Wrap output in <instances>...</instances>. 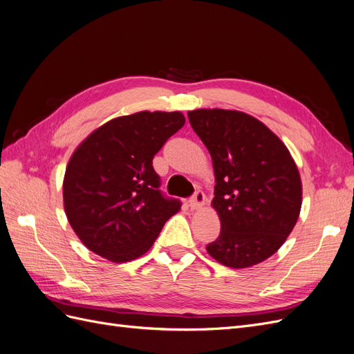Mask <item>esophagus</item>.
<instances>
[{
	"label": "esophagus",
	"mask_w": 354,
	"mask_h": 354,
	"mask_svg": "<svg viewBox=\"0 0 354 354\" xmlns=\"http://www.w3.org/2000/svg\"><path fill=\"white\" fill-rule=\"evenodd\" d=\"M203 202H205V195H203L202 190H196L194 196H192L189 201L192 209H199L203 205Z\"/></svg>",
	"instance_id": "obj_1"
}]
</instances>
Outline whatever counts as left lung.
<instances>
[{
	"label": "left lung",
	"mask_w": 354,
	"mask_h": 354,
	"mask_svg": "<svg viewBox=\"0 0 354 354\" xmlns=\"http://www.w3.org/2000/svg\"><path fill=\"white\" fill-rule=\"evenodd\" d=\"M212 158V207L221 230L207 245L214 260L245 269L269 259L292 232L301 209V178L281 138L239 111L187 112Z\"/></svg>",
	"instance_id": "1"
}]
</instances>
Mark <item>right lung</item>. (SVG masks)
Listing matches in <instances>:
<instances>
[{
    "instance_id": "add662e5",
    "label": "right lung",
    "mask_w": 354,
    "mask_h": 354,
    "mask_svg": "<svg viewBox=\"0 0 354 354\" xmlns=\"http://www.w3.org/2000/svg\"><path fill=\"white\" fill-rule=\"evenodd\" d=\"M181 112H137L93 131L73 152L63 203L87 248L113 263L131 261L153 245L181 202L159 190L152 159L185 125Z\"/></svg>"
}]
</instances>
